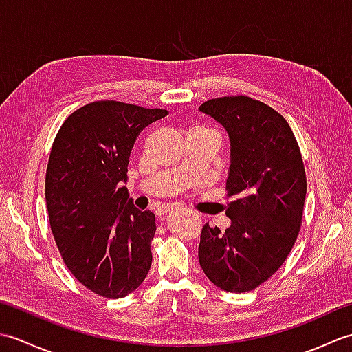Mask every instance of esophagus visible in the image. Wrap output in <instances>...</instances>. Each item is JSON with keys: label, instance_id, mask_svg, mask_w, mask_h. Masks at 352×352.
Returning a JSON list of instances; mask_svg holds the SVG:
<instances>
[{"label": "esophagus", "instance_id": "esophagus-1", "mask_svg": "<svg viewBox=\"0 0 352 352\" xmlns=\"http://www.w3.org/2000/svg\"><path fill=\"white\" fill-rule=\"evenodd\" d=\"M174 210H177V207H174V206H162L159 208V214H166V213H170Z\"/></svg>", "mask_w": 352, "mask_h": 352}]
</instances>
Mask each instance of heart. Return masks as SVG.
Returning a JSON list of instances; mask_svg holds the SVG:
<instances>
[{
	"mask_svg": "<svg viewBox=\"0 0 352 352\" xmlns=\"http://www.w3.org/2000/svg\"><path fill=\"white\" fill-rule=\"evenodd\" d=\"M190 131H210V130H206V129H192ZM213 133V131H212Z\"/></svg>",
	"mask_w": 352,
	"mask_h": 352,
	"instance_id": "obj_1",
	"label": "heart"
}]
</instances>
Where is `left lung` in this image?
<instances>
[{
  "instance_id": "obj_1",
  "label": "left lung",
  "mask_w": 352,
  "mask_h": 352,
  "mask_svg": "<svg viewBox=\"0 0 352 352\" xmlns=\"http://www.w3.org/2000/svg\"><path fill=\"white\" fill-rule=\"evenodd\" d=\"M227 130L231 226L201 231L199 265L222 290L242 294L278 271L300 233L307 178L300 146L278 111L250 96H221L199 106Z\"/></svg>"
}]
</instances>
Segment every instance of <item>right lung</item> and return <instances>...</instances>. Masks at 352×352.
Segmentation results:
<instances>
[{
    "instance_id": "obj_1",
    "label": "right lung",
    "mask_w": 352,
    "mask_h": 352,
    "mask_svg": "<svg viewBox=\"0 0 352 352\" xmlns=\"http://www.w3.org/2000/svg\"><path fill=\"white\" fill-rule=\"evenodd\" d=\"M168 110L95 101L66 118L51 148L45 198L52 236L71 274L104 298L136 290L151 267L153 212L124 186L131 148Z\"/></svg>"
}]
</instances>
